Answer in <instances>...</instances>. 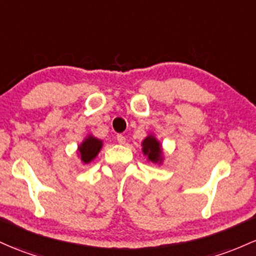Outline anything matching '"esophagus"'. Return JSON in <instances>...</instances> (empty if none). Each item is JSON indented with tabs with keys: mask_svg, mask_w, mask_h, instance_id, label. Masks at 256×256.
I'll return each instance as SVG.
<instances>
[{
	"mask_svg": "<svg viewBox=\"0 0 256 256\" xmlns=\"http://www.w3.org/2000/svg\"><path fill=\"white\" fill-rule=\"evenodd\" d=\"M116 140H118V142L120 143V144H125L126 138H125V136H124V134H118Z\"/></svg>",
	"mask_w": 256,
	"mask_h": 256,
	"instance_id": "34e87169",
	"label": "esophagus"
}]
</instances>
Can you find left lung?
Returning <instances> with one entry per match:
<instances>
[{"mask_svg":"<svg viewBox=\"0 0 256 256\" xmlns=\"http://www.w3.org/2000/svg\"><path fill=\"white\" fill-rule=\"evenodd\" d=\"M142 152L144 156H148V160L154 164H160L162 162V150L160 142L154 136L146 137L142 142Z\"/></svg>","mask_w":256,"mask_h":256,"instance_id":"obj_1","label":"left lung"}]
</instances>
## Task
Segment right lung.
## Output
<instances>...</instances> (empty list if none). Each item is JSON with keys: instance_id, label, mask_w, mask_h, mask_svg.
<instances>
[{"instance_id": "right-lung-1", "label": "right lung", "mask_w": 256, "mask_h": 256, "mask_svg": "<svg viewBox=\"0 0 256 256\" xmlns=\"http://www.w3.org/2000/svg\"><path fill=\"white\" fill-rule=\"evenodd\" d=\"M103 143L100 140L96 138L94 136H87L85 140H84L82 143L78 146V156H80L81 162L84 164H88L90 162H92L100 153V148H102Z\"/></svg>"}]
</instances>
